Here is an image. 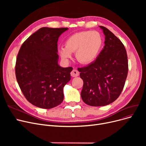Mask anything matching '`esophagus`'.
Masks as SVG:
<instances>
[{
    "instance_id": "obj_1",
    "label": "esophagus",
    "mask_w": 146,
    "mask_h": 146,
    "mask_svg": "<svg viewBox=\"0 0 146 146\" xmlns=\"http://www.w3.org/2000/svg\"><path fill=\"white\" fill-rule=\"evenodd\" d=\"M70 74H71V76L73 78L77 77V76H78L79 75V72L78 70H76V69H73Z\"/></svg>"
}]
</instances>
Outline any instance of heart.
<instances>
[{
    "label": "heart",
    "mask_w": 146,
    "mask_h": 146,
    "mask_svg": "<svg viewBox=\"0 0 146 146\" xmlns=\"http://www.w3.org/2000/svg\"><path fill=\"white\" fill-rule=\"evenodd\" d=\"M104 44L103 38L97 31H86L74 34L65 42V47L58 50L59 54L65 61L75 52L76 60L82 64H89L97 58Z\"/></svg>",
    "instance_id": "1"
}]
</instances>
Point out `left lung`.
I'll use <instances>...</instances> for the list:
<instances>
[{
	"mask_svg": "<svg viewBox=\"0 0 146 146\" xmlns=\"http://www.w3.org/2000/svg\"><path fill=\"white\" fill-rule=\"evenodd\" d=\"M105 35V45L96 60L79 68L83 80L81 97L86 104L102 106L120 95L127 77L128 66L123 44L106 28L99 26Z\"/></svg>",
	"mask_w": 146,
	"mask_h": 146,
	"instance_id": "8db88e82",
	"label": "left lung"
}]
</instances>
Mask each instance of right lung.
<instances>
[{
    "label": "right lung",
    "instance_id": "right-lung-1",
    "mask_svg": "<svg viewBox=\"0 0 146 146\" xmlns=\"http://www.w3.org/2000/svg\"><path fill=\"white\" fill-rule=\"evenodd\" d=\"M67 28L42 27L23 43L17 56L15 74L19 88L33 105L43 109L58 106L73 68L58 63L57 42Z\"/></svg>",
    "mask_w": 146,
    "mask_h": 146
}]
</instances>
